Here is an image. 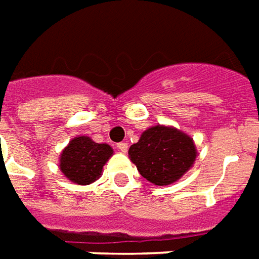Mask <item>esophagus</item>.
Instances as JSON below:
<instances>
[{
    "label": "esophagus",
    "instance_id": "esophagus-1",
    "mask_svg": "<svg viewBox=\"0 0 259 259\" xmlns=\"http://www.w3.org/2000/svg\"><path fill=\"white\" fill-rule=\"evenodd\" d=\"M117 148H119V151H122V153H127L129 146H127V143H119V144H117Z\"/></svg>",
    "mask_w": 259,
    "mask_h": 259
}]
</instances>
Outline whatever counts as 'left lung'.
Here are the masks:
<instances>
[{"label": "left lung", "mask_w": 259, "mask_h": 259, "mask_svg": "<svg viewBox=\"0 0 259 259\" xmlns=\"http://www.w3.org/2000/svg\"><path fill=\"white\" fill-rule=\"evenodd\" d=\"M198 150L193 139L182 130L155 124L144 130L129 148L130 161L148 182L157 186L174 184L195 164Z\"/></svg>", "instance_id": "1"}]
</instances>
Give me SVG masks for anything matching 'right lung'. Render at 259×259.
<instances>
[{"mask_svg":"<svg viewBox=\"0 0 259 259\" xmlns=\"http://www.w3.org/2000/svg\"><path fill=\"white\" fill-rule=\"evenodd\" d=\"M113 155L106 143H95L88 136H77L67 144L59 158V167L67 180L77 185H90L99 180L104 165Z\"/></svg>","mask_w":259,"mask_h":259,"instance_id":"obj_1","label":"right lung"}]
</instances>
